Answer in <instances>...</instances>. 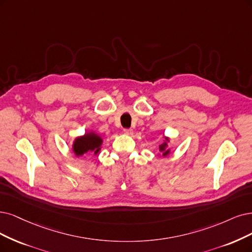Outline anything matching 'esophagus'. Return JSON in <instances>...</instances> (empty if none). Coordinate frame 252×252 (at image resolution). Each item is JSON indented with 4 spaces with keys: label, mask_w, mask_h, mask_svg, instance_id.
<instances>
[{
    "label": "esophagus",
    "mask_w": 252,
    "mask_h": 252,
    "mask_svg": "<svg viewBox=\"0 0 252 252\" xmlns=\"http://www.w3.org/2000/svg\"><path fill=\"white\" fill-rule=\"evenodd\" d=\"M124 133H125L126 135H127V136H132L133 133H134V131H133L132 128H125V129H124Z\"/></svg>",
    "instance_id": "esophagus-1"
}]
</instances>
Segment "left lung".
<instances>
[{
    "label": "left lung",
    "mask_w": 252,
    "mask_h": 252,
    "mask_svg": "<svg viewBox=\"0 0 252 252\" xmlns=\"http://www.w3.org/2000/svg\"><path fill=\"white\" fill-rule=\"evenodd\" d=\"M170 142V138L163 136V141L162 143L159 145V152L160 154H158L159 156H162L164 158H166L167 156H169L171 153L170 148H168V144Z\"/></svg>",
    "instance_id": "1"
}]
</instances>
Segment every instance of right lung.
Masks as SVG:
<instances>
[{"label": "right lung", "instance_id": "right-lung-1", "mask_svg": "<svg viewBox=\"0 0 252 252\" xmlns=\"http://www.w3.org/2000/svg\"><path fill=\"white\" fill-rule=\"evenodd\" d=\"M102 142H104V140H102V138L98 134L90 131L74 139L71 145V150L76 157H82L90 153L96 156L101 151Z\"/></svg>", "mask_w": 252, "mask_h": 252}]
</instances>
